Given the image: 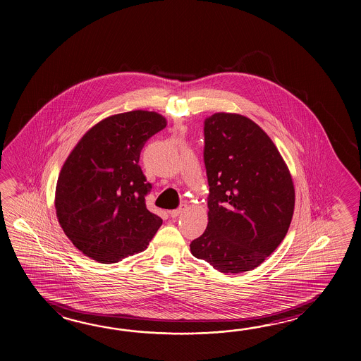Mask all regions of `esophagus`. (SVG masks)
<instances>
[{"label": "esophagus", "mask_w": 361, "mask_h": 361, "mask_svg": "<svg viewBox=\"0 0 361 361\" xmlns=\"http://www.w3.org/2000/svg\"><path fill=\"white\" fill-rule=\"evenodd\" d=\"M184 210H185V205H184V204H182V205L178 207V209H174V210H170V216H171V218H177V216H179V215L183 213Z\"/></svg>", "instance_id": "obj_1"}]
</instances>
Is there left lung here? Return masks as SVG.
I'll return each mask as SVG.
<instances>
[{"instance_id": "obj_1", "label": "left lung", "mask_w": 361, "mask_h": 361, "mask_svg": "<svg viewBox=\"0 0 361 361\" xmlns=\"http://www.w3.org/2000/svg\"><path fill=\"white\" fill-rule=\"evenodd\" d=\"M209 222L191 253L224 274L255 269L284 240L294 185L276 146L245 116L214 114L204 121Z\"/></svg>"}]
</instances>
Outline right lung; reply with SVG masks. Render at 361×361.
Masks as SVG:
<instances>
[{"instance_id":"right-lung-1","label":"right lung","mask_w":361,"mask_h":361,"mask_svg":"<svg viewBox=\"0 0 361 361\" xmlns=\"http://www.w3.org/2000/svg\"><path fill=\"white\" fill-rule=\"evenodd\" d=\"M166 126L156 112L111 116L85 134L64 162L55 209L78 250L116 263L146 249L162 219L146 207L152 184L139 165L147 140Z\"/></svg>"}]
</instances>
